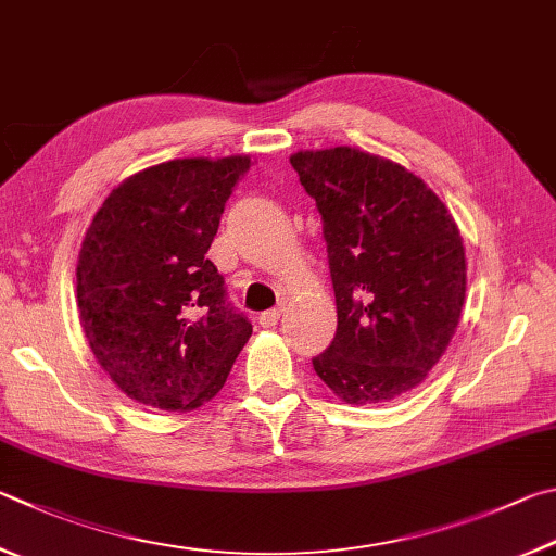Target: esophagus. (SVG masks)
Returning <instances> with one entry per match:
<instances>
[{"label": "esophagus", "instance_id": "obj_1", "mask_svg": "<svg viewBox=\"0 0 556 556\" xmlns=\"http://www.w3.org/2000/svg\"><path fill=\"white\" fill-rule=\"evenodd\" d=\"M281 313H285V308H281V306H277V308H269V311H265V313H260L257 323H260L262 328H271V326H277L279 318H281Z\"/></svg>", "mask_w": 556, "mask_h": 556}]
</instances>
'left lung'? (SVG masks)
Listing matches in <instances>:
<instances>
[{
	"label": "left lung",
	"mask_w": 556,
	"mask_h": 556,
	"mask_svg": "<svg viewBox=\"0 0 556 556\" xmlns=\"http://www.w3.org/2000/svg\"><path fill=\"white\" fill-rule=\"evenodd\" d=\"M316 199L338 306L316 375L352 406L416 389L445 355L467 299L459 228L426 181L389 157L338 146L289 157Z\"/></svg>",
	"instance_id": "8db88e82"
}]
</instances>
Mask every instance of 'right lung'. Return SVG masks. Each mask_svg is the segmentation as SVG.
<instances>
[{
    "label": "right lung",
    "mask_w": 556,
    "mask_h": 556,
    "mask_svg": "<svg viewBox=\"0 0 556 556\" xmlns=\"http://www.w3.org/2000/svg\"><path fill=\"white\" fill-rule=\"evenodd\" d=\"M248 169V155L146 167L111 189L87 228L77 257L79 326L99 367L143 406H204L252 336L206 257Z\"/></svg>",
    "instance_id": "1"
}]
</instances>
